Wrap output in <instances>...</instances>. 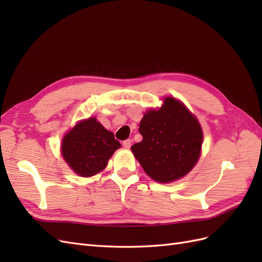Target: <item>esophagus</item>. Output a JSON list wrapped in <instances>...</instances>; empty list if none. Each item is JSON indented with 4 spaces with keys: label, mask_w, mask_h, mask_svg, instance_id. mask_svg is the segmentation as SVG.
I'll list each match as a JSON object with an SVG mask.
<instances>
[{
    "label": "esophagus",
    "mask_w": 262,
    "mask_h": 262,
    "mask_svg": "<svg viewBox=\"0 0 262 262\" xmlns=\"http://www.w3.org/2000/svg\"><path fill=\"white\" fill-rule=\"evenodd\" d=\"M131 143H132V141L131 140H125V141H123V143H122V145H123V147L124 148H130L131 147Z\"/></svg>",
    "instance_id": "obj_1"
}]
</instances>
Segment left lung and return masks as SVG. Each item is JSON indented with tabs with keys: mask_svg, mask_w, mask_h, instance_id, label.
Here are the masks:
<instances>
[{
	"mask_svg": "<svg viewBox=\"0 0 262 262\" xmlns=\"http://www.w3.org/2000/svg\"><path fill=\"white\" fill-rule=\"evenodd\" d=\"M139 132L143 140L131 150L147 175L157 182L186 176L199 160L203 133L198 119L181 101L166 97L160 109L144 114Z\"/></svg>",
	"mask_w": 262,
	"mask_h": 262,
	"instance_id": "obj_1",
	"label": "left lung"
}]
</instances>
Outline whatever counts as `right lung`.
Here are the masks:
<instances>
[{
  "label": "right lung",
  "instance_id": "obj_1",
  "mask_svg": "<svg viewBox=\"0 0 262 262\" xmlns=\"http://www.w3.org/2000/svg\"><path fill=\"white\" fill-rule=\"evenodd\" d=\"M121 146L114 133L89 118L75 124L62 140V156L71 168L82 177L96 175L108 164L115 150Z\"/></svg>",
  "mask_w": 262,
  "mask_h": 262
}]
</instances>
